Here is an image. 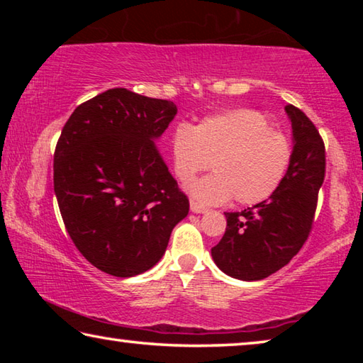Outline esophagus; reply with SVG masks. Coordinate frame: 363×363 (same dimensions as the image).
<instances>
[{
	"mask_svg": "<svg viewBox=\"0 0 363 363\" xmlns=\"http://www.w3.org/2000/svg\"><path fill=\"white\" fill-rule=\"evenodd\" d=\"M190 211H192V213H196V214H200V213H206L208 210H206V208L205 206H201V205H199V203H196V201H190Z\"/></svg>",
	"mask_w": 363,
	"mask_h": 363,
	"instance_id": "esophagus-1",
	"label": "esophagus"
}]
</instances>
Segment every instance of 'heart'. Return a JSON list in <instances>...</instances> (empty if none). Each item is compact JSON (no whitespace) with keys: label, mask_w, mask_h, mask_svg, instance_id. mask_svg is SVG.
Segmentation results:
<instances>
[{"label":"heart","mask_w":363,"mask_h":363,"mask_svg":"<svg viewBox=\"0 0 363 363\" xmlns=\"http://www.w3.org/2000/svg\"><path fill=\"white\" fill-rule=\"evenodd\" d=\"M293 155L291 139L251 108L206 116L194 128L181 123L171 134V158L181 182L194 179L211 162L214 174L187 186L205 205L225 203L232 196L240 205L270 199L284 184Z\"/></svg>","instance_id":"obj_1"}]
</instances>
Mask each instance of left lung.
<instances>
[{"label":"left lung","mask_w":363,"mask_h":363,"mask_svg":"<svg viewBox=\"0 0 363 363\" xmlns=\"http://www.w3.org/2000/svg\"><path fill=\"white\" fill-rule=\"evenodd\" d=\"M293 163L270 199L240 213H224V237L211 248L216 266L232 279L262 280L286 266L309 235L325 177V145L304 112L286 106Z\"/></svg>","instance_id":"1"}]
</instances>
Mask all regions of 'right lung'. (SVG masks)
I'll return each instance as SVG.
<instances>
[{
    "label": "right lung",
    "mask_w": 363,
    "mask_h": 363,
    "mask_svg": "<svg viewBox=\"0 0 363 363\" xmlns=\"http://www.w3.org/2000/svg\"><path fill=\"white\" fill-rule=\"evenodd\" d=\"M174 102L113 88L78 106L54 152V192L79 253L113 277L152 269L189 214L155 140Z\"/></svg>",
    "instance_id": "1"
}]
</instances>
